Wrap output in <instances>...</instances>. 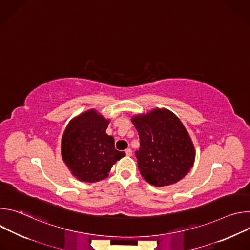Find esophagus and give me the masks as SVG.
Returning a JSON list of instances; mask_svg holds the SVG:
<instances>
[{
    "mask_svg": "<svg viewBox=\"0 0 250 250\" xmlns=\"http://www.w3.org/2000/svg\"><path fill=\"white\" fill-rule=\"evenodd\" d=\"M125 154H126V156H131V154H132V150H131L130 148H127V149L125 150Z\"/></svg>",
    "mask_w": 250,
    "mask_h": 250,
    "instance_id": "1",
    "label": "esophagus"
}]
</instances>
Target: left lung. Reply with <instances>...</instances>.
Instances as JSON below:
<instances>
[{
	"label": "left lung",
	"mask_w": 250,
	"mask_h": 250,
	"mask_svg": "<svg viewBox=\"0 0 250 250\" xmlns=\"http://www.w3.org/2000/svg\"><path fill=\"white\" fill-rule=\"evenodd\" d=\"M131 122L140 140L135 152L141 176L155 187L177 183L193 167L196 150L182 122L166 109L134 115Z\"/></svg>",
	"instance_id": "8db88e82"
}]
</instances>
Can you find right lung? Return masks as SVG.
Listing matches in <instances>:
<instances>
[{
	"mask_svg": "<svg viewBox=\"0 0 250 250\" xmlns=\"http://www.w3.org/2000/svg\"><path fill=\"white\" fill-rule=\"evenodd\" d=\"M109 124V119L91 109L71 120L63 132L62 159L81 182L105 179L113 165L125 155L115 148L114 137L106 134Z\"/></svg>",
	"mask_w": 250,
	"mask_h": 250,
	"instance_id": "obj_1",
	"label": "right lung"
}]
</instances>
